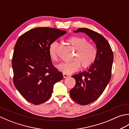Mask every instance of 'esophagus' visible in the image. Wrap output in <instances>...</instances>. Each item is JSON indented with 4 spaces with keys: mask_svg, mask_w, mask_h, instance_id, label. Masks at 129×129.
Here are the masks:
<instances>
[{
    "mask_svg": "<svg viewBox=\"0 0 129 129\" xmlns=\"http://www.w3.org/2000/svg\"><path fill=\"white\" fill-rule=\"evenodd\" d=\"M63 77H64V78H68L70 77V75L67 74H65V73H63Z\"/></svg>",
    "mask_w": 129,
    "mask_h": 129,
    "instance_id": "obj_1",
    "label": "esophagus"
}]
</instances>
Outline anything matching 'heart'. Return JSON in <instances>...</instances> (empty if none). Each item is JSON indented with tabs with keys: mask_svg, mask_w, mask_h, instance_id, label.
I'll return each instance as SVG.
<instances>
[{
	"mask_svg": "<svg viewBox=\"0 0 129 129\" xmlns=\"http://www.w3.org/2000/svg\"><path fill=\"white\" fill-rule=\"evenodd\" d=\"M67 41L75 49L72 57L73 61L62 62L57 66L60 71L65 74H70L76 72L80 67L86 69L94 63L97 56V50L94 45L88 43V41L84 37L80 36H71ZM58 44L56 42H52L49 47V53L51 60L54 61L57 60Z\"/></svg>",
	"mask_w": 129,
	"mask_h": 129,
	"instance_id": "1",
	"label": "heart"
}]
</instances>
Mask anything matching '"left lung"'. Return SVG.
<instances>
[{
	"label": "left lung",
	"instance_id": "obj_1",
	"mask_svg": "<svg viewBox=\"0 0 129 129\" xmlns=\"http://www.w3.org/2000/svg\"><path fill=\"white\" fill-rule=\"evenodd\" d=\"M74 32L85 33L95 43L97 50L96 59L91 66L72 76L76 83L70 90V97L78 104L86 105L98 99L109 83L113 54L107 40L98 33L85 28H78Z\"/></svg>",
	"mask_w": 129,
	"mask_h": 129
}]
</instances>
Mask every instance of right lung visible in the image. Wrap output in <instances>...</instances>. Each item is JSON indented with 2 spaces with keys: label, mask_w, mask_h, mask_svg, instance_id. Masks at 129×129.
<instances>
[{
  "label": "right lung",
  "mask_w": 129,
  "mask_h": 129,
  "mask_svg": "<svg viewBox=\"0 0 129 129\" xmlns=\"http://www.w3.org/2000/svg\"><path fill=\"white\" fill-rule=\"evenodd\" d=\"M67 32L38 27L20 36L14 46L12 64L14 86L23 97L34 105L51 96L54 84L63 75L52 64L49 47Z\"/></svg>",
  "instance_id": "right-lung-1"
}]
</instances>
